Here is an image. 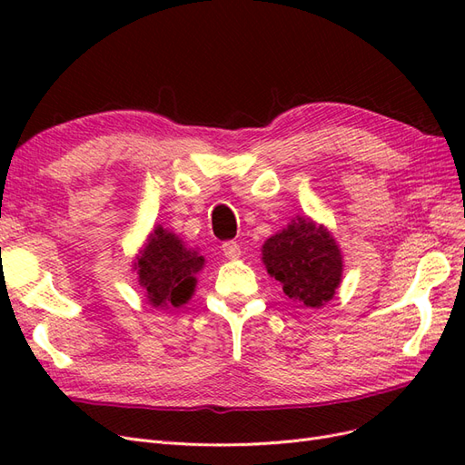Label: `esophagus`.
Returning <instances> with one entry per match:
<instances>
[{"label": "esophagus", "instance_id": "obj_1", "mask_svg": "<svg viewBox=\"0 0 465 465\" xmlns=\"http://www.w3.org/2000/svg\"><path fill=\"white\" fill-rule=\"evenodd\" d=\"M223 254H224V258L227 260H238L242 256V250H241V246H238L236 242H224L223 244Z\"/></svg>", "mask_w": 465, "mask_h": 465}]
</instances>
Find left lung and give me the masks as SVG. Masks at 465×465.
Returning <instances> with one entry per match:
<instances>
[{
	"instance_id": "obj_1",
	"label": "left lung",
	"mask_w": 465,
	"mask_h": 465,
	"mask_svg": "<svg viewBox=\"0 0 465 465\" xmlns=\"http://www.w3.org/2000/svg\"><path fill=\"white\" fill-rule=\"evenodd\" d=\"M262 262L291 301L322 308L333 299L343 279L341 248L328 227L297 215L283 231L267 238Z\"/></svg>"
}]
</instances>
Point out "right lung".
I'll return each mask as SVG.
<instances>
[{
	"instance_id": "add662e5",
	"label": "right lung",
	"mask_w": 465,
	"mask_h": 465,
	"mask_svg": "<svg viewBox=\"0 0 465 465\" xmlns=\"http://www.w3.org/2000/svg\"><path fill=\"white\" fill-rule=\"evenodd\" d=\"M205 267V258L195 248H188L173 231L157 224L142 250L134 258L137 283L153 308H180L195 292L198 273Z\"/></svg>"
}]
</instances>
